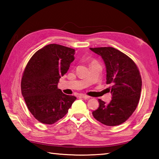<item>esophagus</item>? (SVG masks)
Masks as SVG:
<instances>
[{
  "label": "esophagus",
  "instance_id": "obj_1",
  "mask_svg": "<svg viewBox=\"0 0 159 159\" xmlns=\"http://www.w3.org/2000/svg\"><path fill=\"white\" fill-rule=\"evenodd\" d=\"M80 98H84V99H90V97L88 96V95H84V94H80Z\"/></svg>",
  "mask_w": 159,
  "mask_h": 159
}]
</instances>
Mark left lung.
Masks as SVG:
<instances>
[{
	"mask_svg": "<svg viewBox=\"0 0 159 159\" xmlns=\"http://www.w3.org/2000/svg\"><path fill=\"white\" fill-rule=\"evenodd\" d=\"M103 59L107 70V84L112 99L109 104L98 99L99 108L93 111L96 120L108 126L121 124L136 109L140 98L142 79L133 60L112 47L90 48Z\"/></svg>",
	"mask_w": 159,
	"mask_h": 159,
	"instance_id": "1",
	"label": "left lung"
}]
</instances>
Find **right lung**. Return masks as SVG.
<instances>
[{
	"instance_id": "1",
	"label": "right lung",
	"mask_w": 159,
	"mask_h": 159,
	"mask_svg": "<svg viewBox=\"0 0 159 159\" xmlns=\"http://www.w3.org/2000/svg\"><path fill=\"white\" fill-rule=\"evenodd\" d=\"M75 50L49 44L32 56L24 71L21 94L34 118L44 124H53L63 118L76 98L57 88L59 80L74 60Z\"/></svg>"
}]
</instances>
